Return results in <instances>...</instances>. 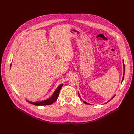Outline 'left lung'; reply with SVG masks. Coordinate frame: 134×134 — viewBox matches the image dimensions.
I'll return each instance as SVG.
<instances>
[{"instance_id":"1","label":"left lung","mask_w":134,"mask_h":134,"mask_svg":"<svg viewBox=\"0 0 134 134\" xmlns=\"http://www.w3.org/2000/svg\"><path fill=\"white\" fill-rule=\"evenodd\" d=\"M123 66H124V75H123V77H122V82H121V83L122 82V81H123V80H124V74H125V65H124V62H123ZM78 94H79V95L80 98H81V99L82 100V99H81V97H80V94H79V92H78ZM115 95H114V96H113V97H112V98H111V99L110 100H109V101H108L107 103H108V102H109L110 100H112V99H113V98L114 97H115ZM83 102H84L85 104H88V105H90V103H87V102H85V101H83Z\"/></svg>"}]
</instances>
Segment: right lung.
<instances>
[{
	"mask_svg": "<svg viewBox=\"0 0 134 134\" xmlns=\"http://www.w3.org/2000/svg\"><path fill=\"white\" fill-rule=\"evenodd\" d=\"M12 64H10V67H11ZM63 84L60 85L57 88L53 94L52 95V96L49 98V99L44 100V101H37V102H32V101H27L29 103L32 104L34 105H37V106H39V105H50L54 103L58 99V97L59 96V92L63 86Z\"/></svg>",
	"mask_w": 134,
	"mask_h": 134,
	"instance_id": "right-lung-1",
	"label": "right lung"
}]
</instances>
